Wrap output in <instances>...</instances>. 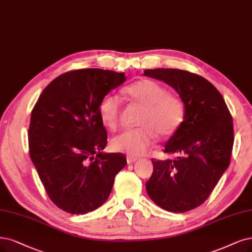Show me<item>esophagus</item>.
Listing matches in <instances>:
<instances>
[{
  "mask_svg": "<svg viewBox=\"0 0 252 252\" xmlns=\"http://www.w3.org/2000/svg\"><path fill=\"white\" fill-rule=\"evenodd\" d=\"M126 160H127V163H134L138 160V158H135V157H132V156H127L126 157Z\"/></svg>",
  "mask_w": 252,
  "mask_h": 252,
  "instance_id": "esophagus-1",
  "label": "esophagus"
}]
</instances>
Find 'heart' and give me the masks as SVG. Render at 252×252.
I'll return each mask as SVG.
<instances>
[{
    "mask_svg": "<svg viewBox=\"0 0 252 252\" xmlns=\"http://www.w3.org/2000/svg\"><path fill=\"white\" fill-rule=\"evenodd\" d=\"M123 92L143 111L138 121L140 127L127 129L112 139L111 146L114 151L132 157L141 156L156 142L158 135L167 138L178 131L185 115L184 101L179 95L169 93L160 83L146 79L131 84ZM121 112L123 102L113 93L100 99V119L112 131L118 126Z\"/></svg>",
    "mask_w": 252,
    "mask_h": 252,
    "instance_id": "1",
    "label": "heart"
}]
</instances>
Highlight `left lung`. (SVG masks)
<instances>
[{
	"label": "left lung",
	"instance_id": "1",
	"mask_svg": "<svg viewBox=\"0 0 252 252\" xmlns=\"http://www.w3.org/2000/svg\"><path fill=\"white\" fill-rule=\"evenodd\" d=\"M144 76L164 81L180 94L185 115L164 153L173 160L152 159L154 171L145 184L160 208L185 213L199 207L230 163L234 125L224 98L199 74L183 69H145Z\"/></svg>",
	"mask_w": 252,
	"mask_h": 252
}]
</instances>
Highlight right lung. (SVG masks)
Masks as SVG:
<instances>
[{
  "instance_id": "1",
  "label": "right lung",
  "mask_w": 252,
  "mask_h": 252,
  "mask_svg": "<svg viewBox=\"0 0 252 252\" xmlns=\"http://www.w3.org/2000/svg\"><path fill=\"white\" fill-rule=\"evenodd\" d=\"M124 72L99 68L70 70L44 88L32 110L31 160L50 199L62 211L84 215L97 209L124 168V154H104L107 132L100 99L121 85Z\"/></svg>"
}]
</instances>
